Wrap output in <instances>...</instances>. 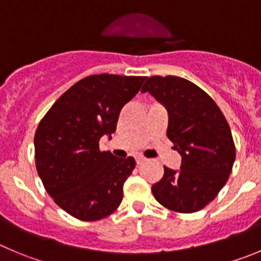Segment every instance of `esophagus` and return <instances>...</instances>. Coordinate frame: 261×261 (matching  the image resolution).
<instances>
[{"instance_id":"obj_1","label":"esophagus","mask_w":261,"mask_h":261,"mask_svg":"<svg viewBox=\"0 0 261 261\" xmlns=\"http://www.w3.org/2000/svg\"><path fill=\"white\" fill-rule=\"evenodd\" d=\"M145 161H147V160H145L144 157H138V158H136V164L142 165V164H144Z\"/></svg>"}]
</instances>
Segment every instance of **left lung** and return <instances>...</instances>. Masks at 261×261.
Masks as SVG:
<instances>
[{
	"mask_svg": "<svg viewBox=\"0 0 261 261\" xmlns=\"http://www.w3.org/2000/svg\"><path fill=\"white\" fill-rule=\"evenodd\" d=\"M147 91L167 109V138L181 155L179 171L164 167L153 196L175 213H197L218 196L232 172L236 147L229 125L213 97L188 80L153 75L142 89Z\"/></svg>",
	"mask_w": 261,
	"mask_h": 261,
	"instance_id": "1",
	"label": "left lung"
}]
</instances>
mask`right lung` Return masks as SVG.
<instances>
[{
	"instance_id": "add662e5",
	"label": "right lung",
	"mask_w": 261,
	"mask_h": 261,
	"mask_svg": "<svg viewBox=\"0 0 261 261\" xmlns=\"http://www.w3.org/2000/svg\"><path fill=\"white\" fill-rule=\"evenodd\" d=\"M147 77L92 74L53 104L35 135L36 169L46 192L65 213L95 221L117 210L123 184L135 169L133 157L99 149L116 131L119 112Z\"/></svg>"
}]
</instances>
